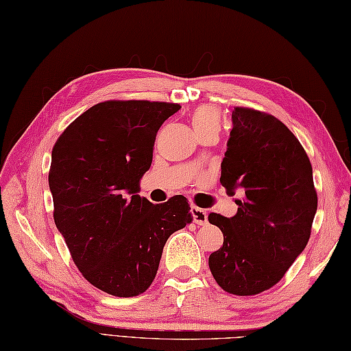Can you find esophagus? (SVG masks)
Here are the masks:
<instances>
[{
  "label": "esophagus",
  "mask_w": 351,
  "mask_h": 351,
  "mask_svg": "<svg viewBox=\"0 0 351 351\" xmlns=\"http://www.w3.org/2000/svg\"><path fill=\"white\" fill-rule=\"evenodd\" d=\"M191 214L194 218V223L199 224V226H205L208 224V213L205 209L197 208V206H193L191 208Z\"/></svg>",
  "instance_id": "1"
}]
</instances>
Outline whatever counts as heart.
<instances>
[{
	"label": "heart",
	"mask_w": 351,
	"mask_h": 351,
	"mask_svg": "<svg viewBox=\"0 0 351 351\" xmlns=\"http://www.w3.org/2000/svg\"><path fill=\"white\" fill-rule=\"evenodd\" d=\"M191 124L197 136L206 132H219V125H221L219 110L210 104L199 106L191 113Z\"/></svg>",
	"instance_id": "b5f03b06"
}]
</instances>
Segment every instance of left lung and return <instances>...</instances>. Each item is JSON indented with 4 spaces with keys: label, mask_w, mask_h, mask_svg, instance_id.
<instances>
[{
    "label": "left lung",
    "mask_w": 351,
    "mask_h": 351,
    "mask_svg": "<svg viewBox=\"0 0 351 351\" xmlns=\"http://www.w3.org/2000/svg\"><path fill=\"white\" fill-rule=\"evenodd\" d=\"M232 121L219 182L243 199L236 215L208 217L224 236L209 269L227 293L251 296L275 286L305 250L317 193L304 146L280 119L234 108Z\"/></svg>",
    "instance_id": "left-lung-1"
}]
</instances>
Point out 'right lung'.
I'll return each mask as SVG.
<instances>
[{"mask_svg":"<svg viewBox=\"0 0 351 351\" xmlns=\"http://www.w3.org/2000/svg\"><path fill=\"white\" fill-rule=\"evenodd\" d=\"M181 106L109 100L64 130L52 149L53 219L73 262L94 287L132 298L156 278L169 236L193 221L184 195L141 197L160 127Z\"/></svg>","mask_w":351,"mask_h":351,"instance_id":"add662e5","label":"right lung"}]
</instances>
